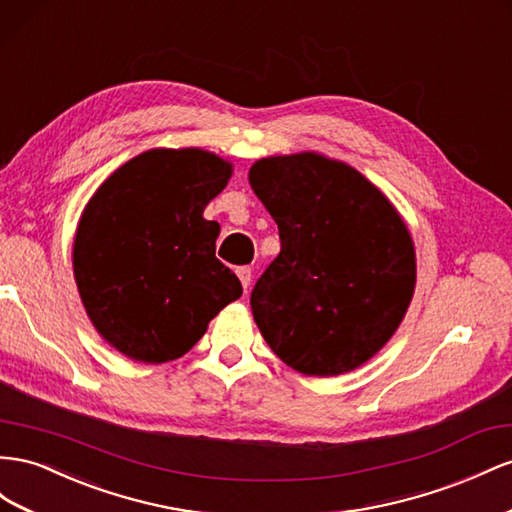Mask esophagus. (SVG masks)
Listing matches in <instances>:
<instances>
[{
	"label": "esophagus",
	"mask_w": 512,
	"mask_h": 512,
	"mask_svg": "<svg viewBox=\"0 0 512 512\" xmlns=\"http://www.w3.org/2000/svg\"><path fill=\"white\" fill-rule=\"evenodd\" d=\"M237 275H239L243 288L247 290V286H250V282H252V267H239Z\"/></svg>",
	"instance_id": "esophagus-1"
}]
</instances>
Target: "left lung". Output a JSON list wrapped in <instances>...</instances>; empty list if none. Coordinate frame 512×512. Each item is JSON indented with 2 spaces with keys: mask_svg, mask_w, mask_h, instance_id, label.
Wrapping results in <instances>:
<instances>
[{
  "mask_svg": "<svg viewBox=\"0 0 512 512\" xmlns=\"http://www.w3.org/2000/svg\"><path fill=\"white\" fill-rule=\"evenodd\" d=\"M250 183L280 230V254L250 297L262 338L303 375L362 366L392 338L416 286L403 219L357 170L314 153L260 159Z\"/></svg>",
  "mask_w": 512,
  "mask_h": 512,
  "instance_id": "obj_1",
  "label": "left lung"
}]
</instances>
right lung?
<instances>
[{
  "instance_id": "add662e5",
  "label": "right lung",
  "mask_w": 512,
  "mask_h": 512,
  "mask_svg": "<svg viewBox=\"0 0 512 512\" xmlns=\"http://www.w3.org/2000/svg\"><path fill=\"white\" fill-rule=\"evenodd\" d=\"M230 163L200 148H155L96 189L75 234L81 301L99 334L137 362L185 355L239 299L237 275L215 256L219 224L202 213Z\"/></svg>"
}]
</instances>
